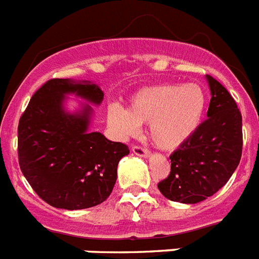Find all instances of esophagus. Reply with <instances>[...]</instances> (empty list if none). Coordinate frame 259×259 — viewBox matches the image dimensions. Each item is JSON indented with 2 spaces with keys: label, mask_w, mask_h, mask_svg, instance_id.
Returning a JSON list of instances; mask_svg holds the SVG:
<instances>
[{
  "label": "esophagus",
  "mask_w": 259,
  "mask_h": 259,
  "mask_svg": "<svg viewBox=\"0 0 259 259\" xmlns=\"http://www.w3.org/2000/svg\"><path fill=\"white\" fill-rule=\"evenodd\" d=\"M131 151L135 153V155L140 156V157H148L149 156L148 149L143 148V147H140V145H132Z\"/></svg>",
  "instance_id": "34e87169"
}]
</instances>
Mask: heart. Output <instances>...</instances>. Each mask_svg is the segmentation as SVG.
Returning <instances> with one entry per match:
<instances>
[{"instance_id":"b5f03b06","label":"heart","mask_w":259,"mask_h":259,"mask_svg":"<svg viewBox=\"0 0 259 259\" xmlns=\"http://www.w3.org/2000/svg\"><path fill=\"white\" fill-rule=\"evenodd\" d=\"M208 106L206 91L197 83L145 87L131 98L128 110L111 104L107 120L120 136H132L140 124H149V138L164 151H173L200 128Z\"/></svg>"}]
</instances>
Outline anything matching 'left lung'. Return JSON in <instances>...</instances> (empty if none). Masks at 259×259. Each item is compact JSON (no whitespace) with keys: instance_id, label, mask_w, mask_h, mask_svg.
<instances>
[{"instance_id":"1","label":"left lung","mask_w":259,"mask_h":259,"mask_svg":"<svg viewBox=\"0 0 259 259\" xmlns=\"http://www.w3.org/2000/svg\"><path fill=\"white\" fill-rule=\"evenodd\" d=\"M211 99L208 119L169 156L170 172L157 184L170 201L197 204L219 192L232 177L242 155V116L229 91L206 75Z\"/></svg>"}]
</instances>
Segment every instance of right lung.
Segmentation results:
<instances>
[{"instance_id":"right-lung-1","label":"right lung","mask_w":259,"mask_h":259,"mask_svg":"<svg viewBox=\"0 0 259 259\" xmlns=\"http://www.w3.org/2000/svg\"><path fill=\"white\" fill-rule=\"evenodd\" d=\"M66 94L100 104L103 91L94 83L50 79L35 91L18 123L19 168L34 192L58 209L102 204L116 183L117 164L130 149L100 132L89 131L93 108L75 114L63 108Z\"/></svg>"}]
</instances>
